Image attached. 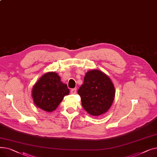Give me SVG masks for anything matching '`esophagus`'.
Masks as SVG:
<instances>
[{
  "mask_svg": "<svg viewBox=\"0 0 157 157\" xmlns=\"http://www.w3.org/2000/svg\"><path fill=\"white\" fill-rule=\"evenodd\" d=\"M71 94H76V88H72V89H71Z\"/></svg>",
  "mask_w": 157,
  "mask_h": 157,
  "instance_id": "esophagus-1",
  "label": "esophagus"
}]
</instances>
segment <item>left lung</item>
<instances>
[{
    "label": "left lung",
    "instance_id": "obj_1",
    "mask_svg": "<svg viewBox=\"0 0 157 157\" xmlns=\"http://www.w3.org/2000/svg\"><path fill=\"white\" fill-rule=\"evenodd\" d=\"M83 108L92 116H99L109 110L115 95L110 78L98 70L86 73L84 83L78 91Z\"/></svg>",
    "mask_w": 157,
    "mask_h": 157
}]
</instances>
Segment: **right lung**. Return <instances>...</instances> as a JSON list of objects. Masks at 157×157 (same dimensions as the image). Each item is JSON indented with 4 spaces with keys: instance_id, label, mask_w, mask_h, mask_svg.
<instances>
[{
    "instance_id": "right-lung-1",
    "label": "right lung",
    "mask_w": 157,
    "mask_h": 157,
    "mask_svg": "<svg viewBox=\"0 0 157 157\" xmlns=\"http://www.w3.org/2000/svg\"><path fill=\"white\" fill-rule=\"evenodd\" d=\"M69 94L67 85L62 83L60 76L53 72L45 74L32 89V97L35 104L47 112L55 110L63 97Z\"/></svg>"
}]
</instances>
